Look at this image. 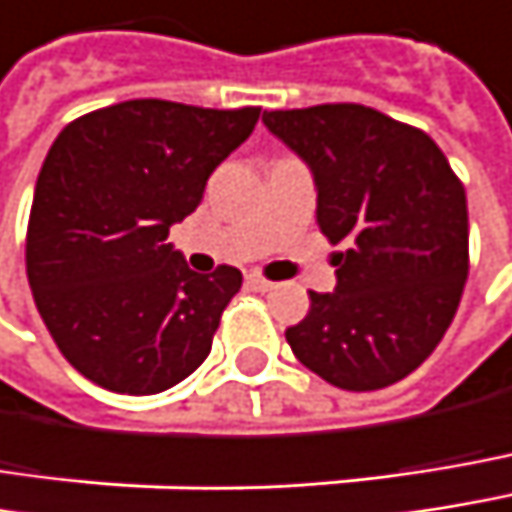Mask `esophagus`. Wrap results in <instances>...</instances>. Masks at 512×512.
Returning a JSON list of instances; mask_svg holds the SVG:
<instances>
[{"label":"esophagus","mask_w":512,"mask_h":512,"mask_svg":"<svg viewBox=\"0 0 512 512\" xmlns=\"http://www.w3.org/2000/svg\"><path fill=\"white\" fill-rule=\"evenodd\" d=\"M246 284H249L252 290H257V293H266V290H272V287H275L269 278H263V275H257V272H249V275H246Z\"/></svg>","instance_id":"esophagus-1"}]
</instances>
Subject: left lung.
I'll return each instance as SVG.
<instances>
[{"label": "left lung", "instance_id": "1", "mask_svg": "<svg viewBox=\"0 0 512 512\" xmlns=\"http://www.w3.org/2000/svg\"><path fill=\"white\" fill-rule=\"evenodd\" d=\"M313 172L319 231L334 255V293H313L287 343L328 384L369 393L407 378L448 331L469 275L463 181L407 122L337 102L263 111Z\"/></svg>", "mask_w": 512, "mask_h": 512}]
</instances>
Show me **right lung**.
<instances>
[{"instance_id":"right-lung-1","label":"right lung","mask_w":512,"mask_h":512,"mask_svg":"<svg viewBox=\"0 0 512 512\" xmlns=\"http://www.w3.org/2000/svg\"><path fill=\"white\" fill-rule=\"evenodd\" d=\"M260 108L131 99L72 119L40 166L25 231L34 304L87 381L122 395L175 387L210 354L243 275L193 272L166 243Z\"/></svg>"}]
</instances>
